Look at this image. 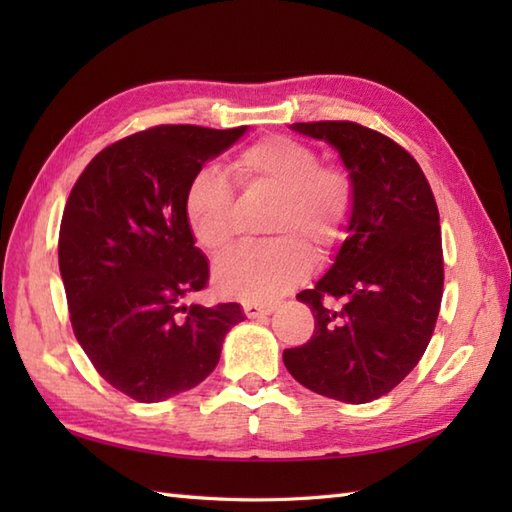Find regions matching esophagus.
I'll return each instance as SVG.
<instances>
[{"label": "esophagus", "mask_w": 512, "mask_h": 512, "mask_svg": "<svg viewBox=\"0 0 512 512\" xmlns=\"http://www.w3.org/2000/svg\"><path fill=\"white\" fill-rule=\"evenodd\" d=\"M244 314L248 319H262V317H268L270 312L275 310L273 303H253V301H246L242 306Z\"/></svg>", "instance_id": "34e87169"}]
</instances>
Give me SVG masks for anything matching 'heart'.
Segmentation results:
<instances>
[{"label": "heart", "mask_w": 512, "mask_h": 512, "mask_svg": "<svg viewBox=\"0 0 512 512\" xmlns=\"http://www.w3.org/2000/svg\"><path fill=\"white\" fill-rule=\"evenodd\" d=\"M244 191H268L277 202L268 213L270 242L239 248L213 270L217 290L244 301H273L310 273L314 256L328 259L345 242L356 204L352 173L306 140L268 134L231 160ZM184 220L195 244L222 255L235 244L239 217L231 184L213 169H202L184 189Z\"/></svg>", "instance_id": "heart-1"}]
</instances>
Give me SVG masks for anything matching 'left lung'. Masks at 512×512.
<instances>
[{
	"instance_id": "8db88e82",
	"label": "left lung",
	"mask_w": 512,
	"mask_h": 512,
	"mask_svg": "<svg viewBox=\"0 0 512 512\" xmlns=\"http://www.w3.org/2000/svg\"><path fill=\"white\" fill-rule=\"evenodd\" d=\"M292 129L339 149L356 204L328 275L297 295L314 314V332L284 350V363L303 387L361 405L389 394L436 330L444 286L438 204L416 158L376 129L352 121Z\"/></svg>"
}]
</instances>
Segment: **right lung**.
<instances>
[{"mask_svg":"<svg viewBox=\"0 0 512 512\" xmlns=\"http://www.w3.org/2000/svg\"><path fill=\"white\" fill-rule=\"evenodd\" d=\"M244 132L158 125L125 136L90 160L65 202L59 270L74 336L96 372L138 402L200 385L244 319L237 303H184L209 286L184 189Z\"/></svg>","mask_w":512,"mask_h":512,"instance_id":"add662e5","label":"right lung"}]
</instances>
